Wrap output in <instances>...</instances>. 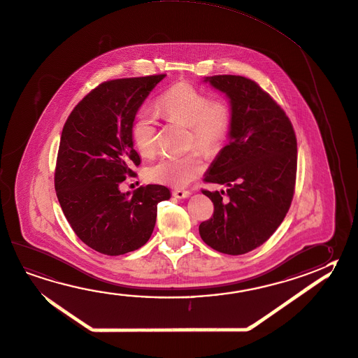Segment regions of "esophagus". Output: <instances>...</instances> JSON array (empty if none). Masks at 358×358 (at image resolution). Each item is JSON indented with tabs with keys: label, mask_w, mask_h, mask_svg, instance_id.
<instances>
[{
	"label": "esophagus",
	"mask_w": 358,
	"mask_h": 358,
	"mask_svg": "<svg viewBox=\"0 0 358 358\" xmlns=\"http://www.w3.org/2000/svg\"><path fill=\"white\" fill-rule=\"evenodd\" d=\"M172 194H173L176 199H187V197L191 196V192L186 191V189H173Z\"/></svg>",
	"instance_id": "34e87169"
}]
</instances>
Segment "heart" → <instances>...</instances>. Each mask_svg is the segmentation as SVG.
<instances>
[{
  "label": "heart",
  "mask_w": 358,
  "mask_h": 358,
  "mask_svg": "<svg viewBox=\"0 0 358 358\" xmlns=\"http://www.w3.org/2000/svg\"><path fill=\"white\" fill-rule=\"evenodd\" d=\"M158 113L166 120L188 126V145L206 155L222 148L231 128V109L222 99L210 101L206 93L188 83H177L156 103ZM157 122L151 113L141 110L132 123V139L142 157L156 155ZM205 170L199 151L178 157H166L148 167L145 177L151 182L172 187H185Z\"/></svg>",
  "instance_id": "1"
}]
</instances>
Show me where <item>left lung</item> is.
Listing matches in <instances>:
<instances>
[{
	"label": "left lung",
	"instance_id": "obj_1",
	"mask_svg": "<svg viewBox=\"0 0 358 358\" xmlns=\"http://www.w3.org/2000/svg\"><path fill=\"white\" fill-rule=\"evenodd\" d=\"M231 107L229 143L205 173L224 191L202 189L213 203L211 219L199 226L210 248L229 255L257 249L274 234L293 200L296 138L292 122L257 83L244 76H206Z\"/></svg>",
	"mask_w": 358,
	"mask_h": 358
}]
</instances>
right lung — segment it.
I'll return each mask as SVG.
<instances>
[{
    "mask_svg": "<svg viewBox=\"0 0 358 358\" xmlns=\"http://www.w3.org/2000/svg\"><path fill=\"white\" fill-rule=\"evenodd\" d=\"M159 76L101 83L78 103L64 124L55 169V191L64 215L84 244L117 257L150 240L157 205L170 189L147 185L120 192L141 158L133 148L132 123Z\"/></svg>",
    "mask_w": 358,
    "mask_h": 358,
    "instance_id": "right-lung-1",
    "label": "right lung"
}]
</instances>
